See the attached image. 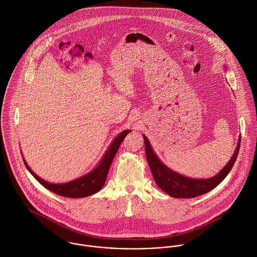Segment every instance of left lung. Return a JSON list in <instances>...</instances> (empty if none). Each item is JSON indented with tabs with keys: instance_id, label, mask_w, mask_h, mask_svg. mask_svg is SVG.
I'll list each match as a JSON object with an SVG mask.
<instances>
[{
	"instance_id": "obj_1",
	"label": "left lung",
	"mask_w": 257,
	"mask_h": 257,
	"mask_svg": "<svg viewBox=\"0 0 257 257\" xmlns=\"http://www.w3.org/2000/svg\"><path fill=\"white\" fill-rule=\"evenodd\" d=\"M144 139H145L147 162L152 172L155 183L157 184V186L163 192H165L169 196L173 198H182V199L198 197L216 188L227 176V174L231 170L238 154L240 140H241L239 136L234 153L232 154L230 160L226 163V165L217 175L207 179H196V178L194 179V178L181 175L173 171L169 167H167L163 162H161V160L155 154L146 136H144Z\"/></svg>"
}]
</instances>
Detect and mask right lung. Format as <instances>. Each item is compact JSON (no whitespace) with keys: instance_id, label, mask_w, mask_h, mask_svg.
I'll return each instance as SVG.
<instances>
[{"instance_id":"right-lung-1","label":"right lung","mask_w":257,"mask_h":257,"mask_svg":"<svg viewBox=\"0 0 257 257\" xmlns=\"http://www.w3.org/2000/svg\"><path fill=\"white\" fill-rule=\"evenodd\" d=\"M131 132H132L131 130H125V131L121 132L120 134H118L113 139L110 147L106 150L103 158L101 159L99 164L92 171H90L89 173H87L75 180L67 182V183H49V182L43 180L42 178L37 176V174L31 169V167L26 162L25 158H23V159H24L26 167L31 172V174L44 188L48 189L49 191H51L57 195H60L63 197H68V198L88 197V196H91V195L99 192L103 188L104 184L106 182V178H107V175H108V172L110 169V164L112 162V159H113L118 147L120 146V144L122 143V141L124 140L126 135Z\"/></svg>"}]
</instances>
